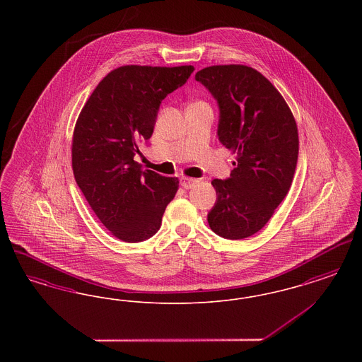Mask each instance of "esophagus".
I'll use <instances>...</instances> for the list:
<instances>
[{"label": "esophagus", "mask_w": 362, "mask_h": 362, "mask_svg": "<svg viewBox=\"0 0 362 362\" xmlns=\"http://www.w3.org/2000/svg\"><path fill=\"white\" fill-rule=\"evenodd\" d=\"M180 183H182V186L185 187V189H192L197 183H198V180L197 179H192V177H182L180 179Z\"/></svg>", "instance_id": "1"}]
</instances>
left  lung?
I'll use <instances>...</instances> for the list:
<instances>
[{
    "mask_svg": "<svg viewBox=\"0 0 362 362\" xmlns=\"http://www.w3.org/2000/svg\"><path fill=\"white\" fill-rule=\"evenodd\" d=\"M195 80L217 100L220 142L236 153L228 179L211 182L217 201L207 223L218 236H252L272 218L292 185L298 157V133L281 93L258 70L216 65Z\"/></svg>",
    "mask_w": 362,
    "mask_h": 362,
    "instance_id": "obj_1",
    "label": "left lung"
}]
</instances>
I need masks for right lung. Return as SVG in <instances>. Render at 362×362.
<instances>
[{"mask_svg": "<svg viewBox=\"0 0 362 362\" xmlns=\"http://www.w3.org/2000/svg\"><path fill=\"white\" fill-rule=\"evenodd\" d=\"M194 66L127 65L110 71L83 107L73 133L74 179L102 224L138 243L160 229L177 177L141 170L138 144L152 137L168 93L185 86Z\"/></svg>", "mask_w": 362, "mask_h": 362, "instance_id": "add662e5", "label": "right lung"}]
</instances>
